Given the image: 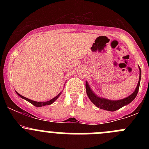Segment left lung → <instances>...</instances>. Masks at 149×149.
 <instances>
[{
  "mask_svg": "<svg viewBox=\"0 0 149 149\" xmlns=\"http://www.w3.org/2000/svg\"><path fill=\"white\" fill-rule=\"evenodd\" d=\"M139 68L140 70L139 73V80L138 82L137 86H136V89L133 91V94H130L128 97H125L124 99H122L120 100H110L108 99L103 98V97H99L98 95L95 94L91 89V87L88 85V82L86 81V94L87 96L88 97L89 100L91 102L94 104V105L97 107L100 108V109H104V110L111 111V112H114L118 109H120L123 107L127 105L130 104L133 100L136 98L137 96L138 92H139V86H140V81H141V70L139 66Z\"/></svg>",
  "mask_w": 149,
  "mask_h": 149,
  "instance_id": "left-lung-1",
  "label": "left lung"
}]
</instances>
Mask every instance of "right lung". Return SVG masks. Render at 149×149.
Here are the masks:
<instances>
[{"mask_svg":"<svg viewBox=\"0 0 149 149\" xmlns=\"http://www.w3.org/2000/svg\"><path fill=\"white\" fill-rule=\"evenodd\" d=\"M61 93H62V91H61V93H59V94H58V95L56 96V97H54V98H52V100H49V101H47V102H36V101H34V100H29V99L26 98V97H23V96H22L21 94H19L18 92H16V94H17L18 95H19V97H21V98H22V99H24V100H26V101L29 102L32 104L34 106L38 107H43V106H46V105H49V104H51L53 103L54 102H55V100H56L57 99H58V97H60V96H61Z\"/></svg>","mask_w":149,"mask_h":149,"instance_id":"obj_1","label":"right lung"}]
</instances>
